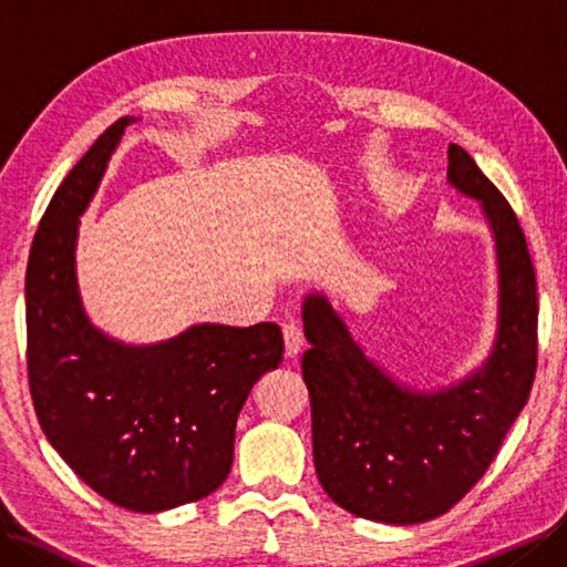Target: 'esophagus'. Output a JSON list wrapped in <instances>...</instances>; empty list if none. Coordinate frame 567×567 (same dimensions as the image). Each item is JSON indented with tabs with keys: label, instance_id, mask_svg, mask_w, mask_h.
Listing matches in <instances>:
<instances>
[{
	"label": "esophagus",
	"instance_id": "34e87169",
	"mask_svg": "<svg viewBox=\"0 0 567 567\" xmlns=\"http://www.w3.org/2000/svg\"><path fill=\"white\" fill-rule=\"evenodd\" d=\"M282 336H285V355L287 358H297L305 351V333H302V329H299V323H295V321L285 323Z\"/></svg>",
	"mask_w": 567,
	"mask_h": 567
}]
</instances>
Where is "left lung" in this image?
Listing matches in <instances>:
<instances>
[{
  "label": "left lung",
  "instance_id": "1",
  "mask_svg": "<svg viewBox=\"0 0 567 567\" xmlns=\"http://www.w3.org/2000/svg\"><path fill=\"white\" fill-rule=\"evenodd\" d=\"M449 179L483 202L497 240L499 333L473 378L431 394L400 388L353 343L327 297L305 302L311 348L302 375L319 483L339 507L370 522L406 526L455 507L495 461L536 378V272L519 219L455 143Z\"/></svg>",
  "mask_w": 567,
  "mask_h": 567
}]
</instances>
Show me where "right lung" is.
I'll return each instance as SVG.
<instances>
[{"mask_svg":"<svg viewBox=\"0 0 567 567\" xmlns=\"http://www.w3.org/2000/svg\"><path fill=\"white\" fill-rule=\"evenodd\" d=\"M128 118L92 143L48 204L27 265V368L35 416L60 457L97 495L163 512L219 487L234 461L240 406L280 365L275 323H202L173 341L131 348L84 317L75 285L78 216Z\"/></svg>","mask_w":567,"mask_h":567,"instance_id":"right-lung-1","label":"right lung"}]
</instances>
